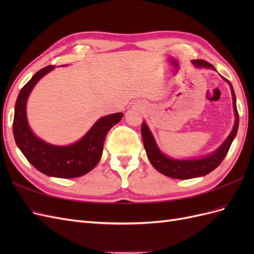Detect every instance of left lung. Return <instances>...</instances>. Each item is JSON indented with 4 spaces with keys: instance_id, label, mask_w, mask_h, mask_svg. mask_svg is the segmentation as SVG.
Segmentation results:
<instances>
[{
    "instance_id": "left-lung-1",
    "label": "left lung",
    "mask_w": 254,
    "mask_h": 254,
    "mask_svg": "<svg viewBox=\"0 0 254 254\" xmlns=\"http://www.w3.org/2000/svg\"><path fill=\"white\" fill-rule=\"evenodd\" d=\"M191 64L199 68H211V70H215V67L211 64L206 63L204 60H199V59L191 60ZM222 78L229 83L230 89H231L233 108H234V114H235V123H234L231 133L229 134V136L225 140V142L222 143L214 152L210 153V155L204 156L199 159H189V160H180V159H174V158L167 157L160 150L149 127L147 126V124H146L145 121L143 122L141 132H142L144 147H145L146 153H147V157L150 161V163L159 173L175 179L197 178V177L205 176L209 173H211L212 171H214L215 168L222 162V160L225 159L226 155L229 151L230 146H231L234 137L236 136L240 118H238V112L236 108V97H235L232 84L225 77Z\"/></svg>"
}]
</instances>
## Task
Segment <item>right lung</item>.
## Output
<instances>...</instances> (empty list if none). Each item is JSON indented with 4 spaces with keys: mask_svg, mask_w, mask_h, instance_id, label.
Wrapping results in <instances>:
<instances>
[{
    "mask_svg": "<svg viewBox=\"0 0 254 254\" xmlns=\"http://www.w3.org/2000/svg\"><path fill=\"white\" fill-rule=\"evenodd\" d=\"M54 68V65L41 68L21 89L14 106L13 136L28 162L42 174L56 178H77L97 165L103 155L107 133L122 120L124 113H113L98 119L81 139L71 145L58 146L43 141L28 125L26 103L36 83Z\"/></svg>",
    "mask_w": 254,
    "mask_h": 254,
    "instance_id": "1",
    "label": "right lung"
}]
</instances>
